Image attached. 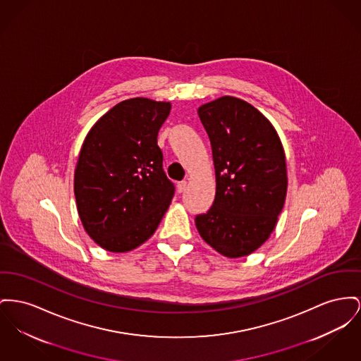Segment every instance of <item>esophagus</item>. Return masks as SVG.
<instances>
[{
    "label": "esophagus",
    "mask_w": 361,
    "mask_h": 361,
    "mask_svg": "<svg viewBox=\"0 0 361 361\" xmlns=\"http://www.w3.org/2000/svg\"><path fill=\"white\" fill-rule=\"evenodd\" d=\"M187 185H188L187 181H180V183H177V191H178V193L185 191V190H187Z\"/></svg>",
    "instance_id": "esophagus-1"
}]
</instances>
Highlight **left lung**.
Here are the masks:
<instances>
[{
  "label": "left lung",
  "mask_w": 361,
  "mask_h": 361,
  "mask_svg": "<svg viewBox=\"0 0 361 361\" xmlns=\"http://www.w3.org/2000/svg\"><path fill=\"white\" fill-rule=\"evenodd\" d=\"M197 114L212 143L216 192L196 229L216 252L247 256L273 233L283 209L285 151L273 124L243 99L221 97Z\"/></svg>",
  "instance_id": "left-lung-1"
}]
</instances>
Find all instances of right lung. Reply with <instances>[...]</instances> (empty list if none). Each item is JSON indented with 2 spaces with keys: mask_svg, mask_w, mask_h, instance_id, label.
I'll return each instance as SVG.
<instances>
[{
  "mask_svg": "<svg viewBox=\"0 0 361 361\" xmlns=\"http://www.w3.org/2000/svg\"><path fill=\"white\" fill-rule=\"evenodd\" d=\"M170 107L130 98L111 107L85 136L73 191L85 232L106 251L142 245L169 207L174 185L162 168L157 136Z\"/></svg>",
  "mask_w": 361,
  "mask_h": 361,
  "instance_id": "right-lung-1",
  "label": "right lung"
}]
</instances>
